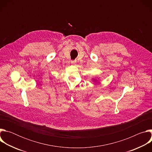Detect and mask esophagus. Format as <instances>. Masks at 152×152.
Listing matches in <instances>:
<instances>
[{
  "instance_id": "1",
  "label": "esophagus",
  "mask_w": 152,
  "mask_h": 152,
  "mask_svg": "<svg viewBox=\"0 0 152 152\" xmlns=\"http://www.w3.org/2000/svg\"><path fill=\"white\" fill-rule=\"evenodd\" d=\"M71 63H72V64H73V65H75V64L76 63V61H71Z\"/></svg>"
}]
</instances>
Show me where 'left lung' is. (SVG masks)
<instances>
[{"mask_svg":"<svg viewBox=\"0 0 152 152\" xmlns=\"http://www.w3.org/2000/svg\"><path fill=\"white\" fill-rule=\"evenodd\" d=\"M97 80H96V79H93V82H97Z\"/></svg>","mask_w":152,"mask_h":152,"instance_id":"left-lung-1","label":"left lung"}]
</instances>
